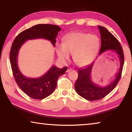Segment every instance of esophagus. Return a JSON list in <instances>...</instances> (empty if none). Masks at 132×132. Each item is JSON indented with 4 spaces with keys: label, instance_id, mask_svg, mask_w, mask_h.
Listing matches in <instances>:
<instances>
[{
    "label": "esophagus",
    "instance_id": "obj_1",
    "mask_svg": "<svg viewBox=\"0 0 132 132\" xmlns=\"http://www.w3.org/2000/svg\"><path fill=\"white\" fill-rule=\"evenodd\" d=\"M71 70V69H70V68H69V69H68V70H66V72L67 73H68V72H69V71H70Z\"/></svg>",
    "mask_w": 132,
    "mask_h": 132
}]
</instances>
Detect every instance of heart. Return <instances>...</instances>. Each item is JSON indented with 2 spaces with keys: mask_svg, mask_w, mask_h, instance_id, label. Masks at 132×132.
I'll use <instances>...</instances> for the list:
<instances>
[{
  "mask_svg": "<svg viewBox=\"0 0 132 132\" xmlns=\"http://www.w3.org/2000/svg\"><path fill=\"white\" fill-rule=\"evenodd\" d=\"M100 48L97 35L88 33L72 32L63 38L62 44H56V51L60 59L65 61L73 55V61L79 66H84L93 62Z\"/></svg>",
  "mask_w": 132,
  "mask_h": 132,
  "instance_id": "obj_1",
  "label": "heart"
}]
</instances>
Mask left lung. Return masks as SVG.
<instances>
[{
	"label": "left lung",
	"instance_id": "obj_1",
	"mask_svg": "<svg viewBox=\"0 0 132 132\" xmlns=\"http://www.w3.org/2000/svg\"><path fill=\"white\" fill-rule=\"evenodd\" d=\"M98 27L101 40L99 55L109 51H113L119 58L120 68L113 81L106 86H100L92 81L91 72L94 62L88 66L78 69V79L75 85V90L80 96L88 101L102 99L115 88L121 77L124 64L123 52L118 40L106 28L100 26Z\"/></svg>",
	"mask_w": 132,
	"mask_h": 132
}]
</instances>
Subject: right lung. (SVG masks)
<instances>
[{
    "label": "right lung",
    "instance_id": "1",
    "mask_svg": "<svg viewBox=\"0 0 132 132\" xmlns=\"http://www.w3.org/2000/svg\"><path fill=\"white\" fill-rule=\"evenodd\" d=\"M60 27L52 24H38L23 31L13 41L10 52V64L13 74L21 90L29 97L36 100H42L48 97L56 87L57 81L61 75H64L68 68L60 69L53 66L47 72L37 78L27 77L22 74L17 64L19 50L28 39L43 38L50 41L55 46L56 38Z\"/></svg>",
    "mask_w": 132,
    "mask_h": 132
}]
</instances>
